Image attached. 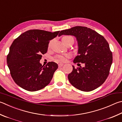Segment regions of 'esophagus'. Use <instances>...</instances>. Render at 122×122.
<instances>
[{
  "mask_svg": "<svg viewBox=\"0 0 122 122\" xmlns=\"http://www.w3.org/2000/svg\"><path fill=\"white\" fill-rule=\"evenodd\" d=\"M58 66H59V67H62V66H63V63H59Z\"/></svg>",
  "mask_w": 122,
  "mask_h": 122,
  "instance_id": "1",
  "label": "esophagus"
}]
</instances>
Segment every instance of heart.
Listing matches in <instances>:
<instances>
[{"label": "heart", "mask_w": 122, "mask_h": 122, "mask_svg": "<svg viewBox=\"0 0 122 122\" xmlns=\"http://www.w3.org/2000/svg\"><path fill=\"white\" fill-rule=\"evenodd\" d=\"M70 39H73L72 37L66 36H64L62 38V41L64 44H65L66 42L68 41ZM70 55L69 54H66L64 55H58L56 57H55V60L57 62H62V61H65L67 60V59L69 57H70Z\"/></svg>", "instance_id": "b5f03b06"}]
</instances>
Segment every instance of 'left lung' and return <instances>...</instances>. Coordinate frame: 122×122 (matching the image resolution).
<instances>
[{"instance_id":"left-lung-1","label":"left lung","mask_w":122,"mask_h":122,"mask_svg":"<svg viewBox=\"0 0 122 122\" xmlns=\"http://www.w3.org/2000/svg\"><path fill=\"white\" fill-rule=\"evenodd\" d=\"M71 35L76 38L78 55L74 63H84V67L75 68L68 75L72 86L82 91L89 92L102 84L109 74L112 55L109 45L104 37L87 27L76 26L62 30L59 36Z\"/></svg>"}]
</instances>
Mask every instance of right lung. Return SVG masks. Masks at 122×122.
Returning a JSON list of instances; mask_svg holds the SVG:
<instances>
[{"label":"right lung","instance_id":"add662e5","mask_svg":"<svg viewBox=\"0 0 122 122\" xmlns=\"http://www.w3.org/2000/svg\"><path fill=\"white\" fill-rule=\"evenodd\" d=\"M59 32L30 30L13 41L7 63L13 80L20 87L34 92L44 88L51 82L58 65L49 62L45 66H42L40 60L41 55L47 51L49 41Z\"/></svg>","mask_w":122,"mask_h":122}]
</instances>
